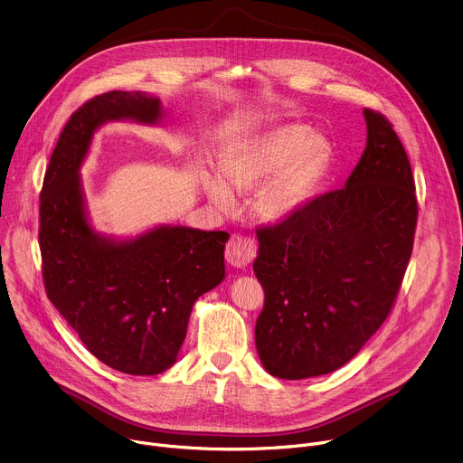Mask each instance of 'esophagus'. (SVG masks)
I'll return each mask as SVG.
<instances>
[{"label": "esophagus", "instance_id": "esophagus-1", "mask_svg": "<svg viewBox=\"0 0 463 463\" xmlns=\"http://www.w3.org/2000/svg\"><path fill=\"white\" fill-rule=\"evenodd\" d=\"M227 261L236 269H245L254 258V243L245 236H232L225 249Z\"/></svg>", "mask_w": 463, "mask_h": 463}]
</instances>
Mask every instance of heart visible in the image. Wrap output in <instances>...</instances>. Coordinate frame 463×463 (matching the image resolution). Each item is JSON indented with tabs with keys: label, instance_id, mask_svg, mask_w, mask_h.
<instances>
[{
	"label": "heart",
	"instance_id": "b5f03b06",
	"mask_svg": "<svg viewBox=\"0 0 463 463\" xmlns=\"http://www.w3.org/2000/svg\"><path fill=\"white\" fill-rule=\"evenodd\" d=\"M332 146L306 124H280L240 145L222 161V175L207 174L203 186L222 213L236 207L234 194L258 190L252 211L266 222H286L300 213L324 179Z\"/></svg>",
	"mask_w": 463,
	"mask_h": 463
}]
</instances>
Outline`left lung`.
I'll return each instance as SVG.
<instances>
[{"mask_svg": "<svg viewBox=\"0 0 463 463\" xmlns=\"http://www.w3.org/2000/svg\"><path fill=\"white\" fill-rule=\"evenodd\" d=\"M363 115L366 148L345 188L256 232L252 269L266 304L254 343L280 379L354 359L386 320L412 254L418 205L407 152L381 113Z\"/></svg>", "mask_w": 463, "mask_h": 463, "instance_id": "8db88e82", "label": "left lung"}]
</instances>
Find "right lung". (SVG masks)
I'll return each mask as SVG.
<instances>
[{
  "label": "right lung",
  "instance_id": "add662e5",
  "mask_svg": "<svg viewBox=\"0 0 463 463\" xmlns=\"http://www.w3.org/2000/svg\"><path fill=\"white\" fill-rule=\"evenodd\" d=\"M166 111L146 91H109L77 109L51 156L40 195V249L49 300L86 348L129 375L168 370L194 302L225 279L229 234L156 225L136 236L99 232L80 168L108 122L159 126Z\"/></svg>",
  "mask_w": 463,
  "mask_h": 463
}]
</instances>
